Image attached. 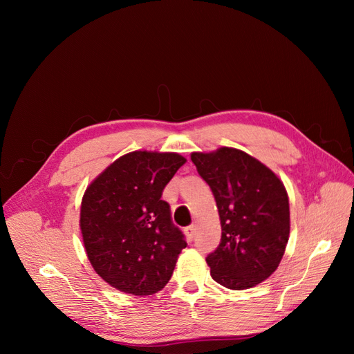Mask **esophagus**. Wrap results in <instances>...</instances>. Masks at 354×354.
Listing matches in <instances>:
<instances>
[{
  "mask_svg": "<svg viewBox=\"0 0 354 354\" xmlns=\"http://www.w3.org/2000/svg\"><path fill=\"white\" fill-rule=\"evenodd\" d=\"M185 233H186V236H187V239H189V241H194V238H195V233H196V227L194 226V224H192V226L186 227Z\"/></svg>",
  "mask_w": 354,
  "mask_h": 354,
  "instance_id": "obj_1",
  "label": "esophagus"
}]
</instances>
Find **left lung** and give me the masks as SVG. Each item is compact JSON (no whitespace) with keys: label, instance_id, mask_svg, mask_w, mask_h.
Returning <instances> with one entry per match:
<instances>
[{"label":"left lung","instance_id":"obj_1","mask_svg":"<svg viewBox=\"0 0 354 354\" xmlns=\"http://www.w3.org/2000/svg\"><path fill=\"white\" fill-rule=\"evenodd\" d=\"M192 162L216 198L221 241L207 257L217 283L242 291L279 266L289 239V201L282 180L234 147L192 152Z\"/></svg>","mask_w":354,"mask_h":354}]
</instances>
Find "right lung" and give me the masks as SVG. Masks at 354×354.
I'll return each instance as SVG.
<instances>
[{
    "instance_id": "1",
    "label": "right lung",
    "mask_w": 354,
    "mask_h": 354,
    "mask_svg": "<svg viewBox=\"0 0 354 354\" xmlns=\"http://www.w3.org/2000/svg\"><path fill=\"white\" fill-rule=\"evenodd\" d=\"M186 162L174 152L122 155L85 189L80 227L88 260L118 291L152 295L174 272L186 241L162 190Z\"/></svg>"
}]
</instances>
